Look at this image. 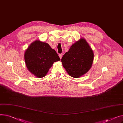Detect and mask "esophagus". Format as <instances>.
I'll return each mask as SVG.
<instances>
[{"instance_id":"1","label":"esophagus","mask_w":123,"mask_h":123,"mask_svg":"<svg viewBox=\"0 0 123 123\" xmlns=\"http://www.w3.org/2000/svg\"><path fill=\"white\" fill-rule=\"evenodd\" d=\"M59 56L60 59H61L62 56H63V54H59Z\"/></svg>"}]
</instances>
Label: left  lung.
<instances>
[{
  "label": "left lung",
  "mask_w": 123,
  "mask_h": 123,
  "mask_svg": "<svg viewBox=\"0 0 123 123\" xmlns=\"http://www.w3.org/2000/svg\"><path fill=\"white\" fill-rule=\"evenodd\" d=\"M94 53L84 39L81 38L71 46L61 61L66 71L74 78H79L91 67Z\"/></svg>",
  "instance_id": "obj_1"
}]
</instances>
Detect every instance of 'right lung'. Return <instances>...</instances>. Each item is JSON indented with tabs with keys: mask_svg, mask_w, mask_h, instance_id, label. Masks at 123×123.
<instances>
[{
	"mask_svg": "<svg viewBox=\"0 0 123 123\" xmlns=\"http://www.w3.org/2000/svg\"><path fill=\"white\" fill-rule=\"evenodd\" d=\"M24 60L29 71L42 78L47 74L54 62L60 60V58L49 44L36 40L26 50Z\"/></svg>",
	"mask_w": 123,
	"mask_h": 123,
	"instance_id": "obj_1",
	"label": "right lung"
}]
</instances>
